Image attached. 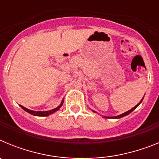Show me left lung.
Masks as SVG:
<instances>
[{"instance_id": "8db88e82", "label": "left lung", "mask_w": 159, "mask_h": 159, "mask_svg": "<svg viewBox=\"0 0 159 159\" xmlns=\"http://www.w3.org/2000/svg\"><path fill=\"white\" fill-rule=\"evenodd\" d=\"M142 100H143V99H142ZM142 100L140 101V102L139 103V104H137L136 105L135 107H133L132 108V109H130V111H127V112H125V113H123V114H122V115H120V116H115V117H105V118H108V119H109V118H113V119H119V118H122V117H124V116H127V115H129V114L130 113V112H132L134 110V109H135L136 107H137L138 106H139V105L140 104V103H141V102H142Z\"/></svg>"}]
</instances>
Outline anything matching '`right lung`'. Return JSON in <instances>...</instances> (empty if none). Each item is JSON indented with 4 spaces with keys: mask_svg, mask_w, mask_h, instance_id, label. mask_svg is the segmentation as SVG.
<instances>
[{
    "mask_svg": "<svg viewBox=\"0 0 159 159\" xmlns=\"http://www.w3.org/2000/svg\"><path fill=\"white\" fill-rule=\"evenodd\" d=\"M63 102H64V101H62L61 104H60L59 107H57V108H54V109H52V110H50V111H32V110H29V109H27V108L25 107H23V106H21V105H20V107H21L22 109H24L25 111H27L28 113L31 114V115H33V116H49V115H51V114L56 112L57 111H58L59 109L61 107V106L63 105Z\"/></svg>",
    "mask_w": 159,
    "mask_h": 159,
    "instance_id": "add662e5",
    "label": "right lung"
}]
</instances>
